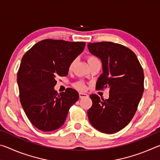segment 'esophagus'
Masks as SVG:
<instances>
[{"label": "esophagus", "instance_id": "34e87169", "mask_svg": "<svg viewBox=\"0 0 160 160\" xmlns=\"http://www.w3.org/2000/svg\"><path fill=\"white\" fill-rule=\"evenodd\" d=\"M79 97L80 99H82V98H85V97H88V95L85 93H83V92H79Z\"/></svg>", "mask_w": 160, "mask_h": 160}]
</instances>
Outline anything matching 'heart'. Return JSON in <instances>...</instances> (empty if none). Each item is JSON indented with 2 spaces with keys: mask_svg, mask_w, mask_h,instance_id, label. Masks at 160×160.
<instances>
[{
  "mask_svg": "<svg viewBox=\"0 0 160 160\" xmlns=\"http://www.w3.org/2000/svg\"><path fill=\"white\" fill-rule=\"evenodd\" d=\"M88 60L89 64H91V63H94V62L99 61L98 58H97L96 56H92V55L88 56ZM74 63H75V61H72V63H71V64H70V68H71L73 66ZM75 86H76L77 88L80 89V90H83V89H85V85H84L82 82H78V83H76V85H75Z\"/></svg>",
  "mask_w": 160,
  "mask_h": 160,
  "instance_id": "1",
  "label": "heart"
}]
</instances>
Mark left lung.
<instances>
[{"mask_svg":"<svg viewBox=\"0 0 160 160\" xmlns=\"http://www.w3.org/2000/svg\"><path fill=\"white\" fill-rule=\"evenodd\" d=\"M88 50L102 61L96 88H108L109 98L91 94L88 118L94 128L107 134L121 131L135 115L144 91V73L135 54L113 42L89 43Z\"/></svg>","mask_w":160,"mask_h":160,"instance_id":"obj_1","label":"left lung"}]
</instances>
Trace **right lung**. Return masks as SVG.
Here are the masks:
<instances>
[{"label":"right lung","mask_w":160,"mask_h":160,"mask_svg":"<svg viewBox=\"0 0 160 160\" xmlns=\"http://www.w3.org/2000/svg\"><path fill=\"white\" fill-rule=\"evenodd\" d=\"M85 42L45 39L34 45L22 58L17 82L20 99L29 121L42 131L60 128L70 106L79 99L72 88L58 93V76H66L70 64L82 52Z\"/></svg>","instance_id":"right-lung-1"}]
</instances>
